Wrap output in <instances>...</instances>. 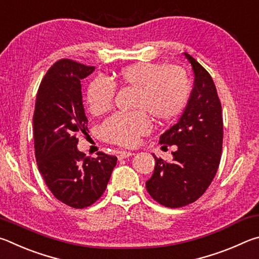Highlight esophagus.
Masks as SVG:
<instances>
[{"label": "esophagus", "instance_id": "34e87169", "mask_svg": "<svg viewBox=\"0 0 259 259\" xmlns=\"http://www.w3.org/2000/svg\"><path fill=\"white\" fill-rule=\"evenodd\" d=\"M134 152H131V151H120L119 155H118V159H124V158H128L131 156H133Z\"/></svg>", "mask_w": 259, "mask_h": 259}]
</instances>
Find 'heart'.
I'll list each match as a JSON object with an SVG mask.
<instances>
[{"label": "heart", "mask_w": 259, "mask_h": 259, "mask_svg": "<svg viewBox=\"0 0 259 259\" xmlns=\"http://www.w3.org/2000/svg\"><path fill=\"white\" fill-rule=\"evenodd\" d=\"M118 81L138 91L134 108L146 111L159 121H169L183 111L190 85L185 72L178 67L156 62H139L122 68ZM116 86L106 77H97L86 91V102L92 113H101L112 106ZM143 111L117 113L104 120L101 134L106 141L132 147L151 128Z\"/></svg>", "instance_id": "heart-1"}]
</instances>
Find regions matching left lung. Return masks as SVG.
<instances>
[{"label": "left lung", "mask_w": 259, "mask_h": 259, "mask_svg": "<svg viewBox=\"0 0 259 259\" xmlns=\"http://www.w3.org/2000/svg\"><path fill=\"white\" fill-rule=\"evenodd\" d=\"M193 88L183 113L161 134L160 144L176 146L173 161L155 157L153 174L146 182L150 196L160 205L179 208L200 198L219 169L223 144L222 106L208 71L190 54Z\"/></svg>", "instance_id": "8db88e82"}]
</instances>
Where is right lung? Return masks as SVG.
Listing matches in <instances>:
<instances>
[{"mask_svg": "<svg viewBox=\"0 0 259 259\" xmlns=\"http://www.w3.org/2000/svg\"><path fill=\"white\" fill-rule=\"evenodd\" d=\"M94 67L62 59L50 68L36 97L33 117L38 170L58 200L72 208L89 207L102 196L117 157L77 149L78 132L88 131L80 80Z\"/></svg>", "mask_w": 259, "mask_h": 259, "instance_id": "right-lung-1", "label": "right lung"}]
</instances>
